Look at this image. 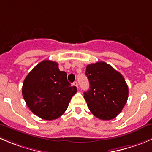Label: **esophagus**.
<instances>
[{"mask_svg":"<svg viewBox=\"0 0 152 152\" xmlns=\"http://www.w3.org/2000/svg\"><path fill=\"white\" fill-rule=\"evenodd\" d=\"M73 85H74V86H76V88H78V82H73Z\"/></svg>","mask_w":152,"mask_h":152,"instance_id":"34e87169","label":"esophagus"}]
</instances>
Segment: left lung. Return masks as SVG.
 Segmentation results:
<instances>
[{
    "instance_id": "8db88e82",
    "label": "left lung",
    "mask_w": 152,
    "mask_h": 152,
    "mask_svg": "<svg viewBox=\"0 0 152 152\" xmlns=\"http://www.w3.org/2000/svg\"><path fill=\"white\" fill-rule=\"evenodd\" d=\"M85 74L90 89L84 93V98L89 110L100 120L115 118L129 97V88L123 75L103 61L88 64Z\"/></svg>"
}]
</instances>
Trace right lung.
<instances>
[{
	"label": "right lung",
	"mask_w": 152,
	"mask_h": 152,
	"mask_svg": "<svg viewBox=\"0 0 152 152\" xmlns=\"http://www.w3.org/2000/svg\"><path fill=\"white\" fill-rule=\"evenodd\" d=\"M58 63L44 60L25 78L22 94L31 111L46 120L58 119L65 112L72 96L77 91L60 71Z\"/></svg>",
	"instance_id": "obj_1"
}]
</instances>
